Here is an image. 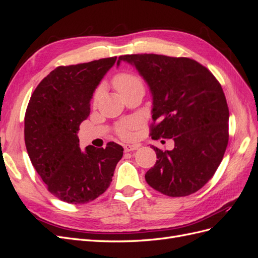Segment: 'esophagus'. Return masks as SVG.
Wrapping results in <instances>:
<instances>
[{
	"instance_id": "1",
	"label": "esophagus",
	"mask_w": 258,
	"mask_h": 258,
	"mask_svg": "<svg viewBox=\"0 0 258 258\" xmlns=\"http://www.w3.org/2000/svg\"><path fill=\"white\" fill-rule=\"evenodd\" d=\"M139 148V145L137 144H124L123 145V151L128 153V152H132V151H136Z\"/></svg>"
}]
</instances>
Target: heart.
<instances>
[{
    "mask_svg": "<svg viewBox=\"0 0 258 258\" xmlns=\"http://www.w3.org/2000/svg\"><path fill=\"white\" fill-rule=\"evenodd\" d=\"M112 86L122 98L132 92L144 91V85L142 80L140 79L138 75L134 73H129V72H120L114 75V77L112 79ZM100 96H101L100 90H97L95 93H93V97H92L93 105H97ZM137 126H138V122L136 120L128 119V120L121 121L118 126H117L116 131L119 137L123 139H128L130 138L131 130L137 128Z\"/></svg>",
    "mask_w": 258,
    "mask_h": 258,
    "instance_id": "1",
    "label": "heart"
}]
</instances>
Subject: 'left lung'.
<instances>
[{
    "instance_id": "8db88e82",
    "label": "left lung",
    "mask_w": 258,
    "mask_h": 258,
    "mask_svg": "<svg viewBox=\"0 0 258 258\" xmlns=\"http://www.w3.org/2000/svg\"><path fill=\"white\" fill-rule=\"evenodd\" d=\"M153 96V139H172V151L157 155L147 184L169 197L199 190L212 177L228 144L229 110L221 84L196 60L155 53L124 54Z\"/></svg>"
}]
</instances>
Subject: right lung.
<instances>
[{
  "label": "right lung",
  "instance_id": "obj_1",
  "mask_svg": "<svg viewBox=\"0 0 258 258\" xmlns=\"http://www.w3.org/2000/svg\"><path fill=\"white\" fill-rule=\"evenodd\" d=\"M117 57L58 67L37 85L25 116V142L36 172L54 197L87 204L112 182L123 148H80L77 132L90 113V100Z\"/></svg>",
  "mask_w": 258,
  "mask_h": 258
}]
</instances>
